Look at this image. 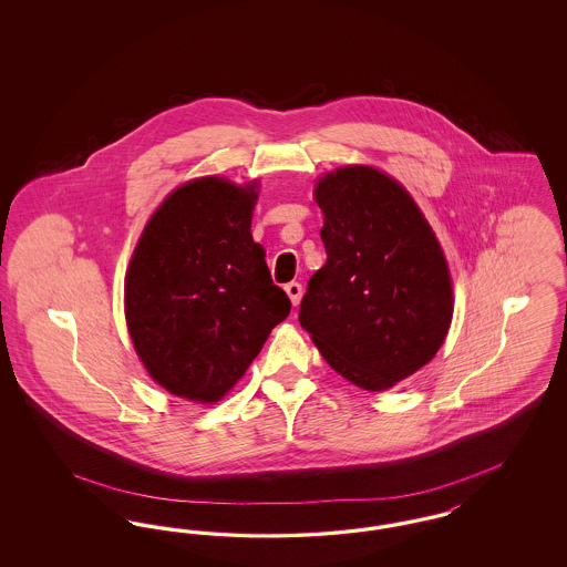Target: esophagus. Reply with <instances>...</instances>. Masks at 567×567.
<instances>
[{"label": "esophagus", "instance_id": "34e87169", "mask_svg": "<svg viewBox=\"0 0 567 567\" xmlns=\"http://www.w3.org/2000/svg\"><path fill=\"white\" fill-rule=\"evenodd\" d=\"M285 291H287V296L291 299V303L297 306L299 299H301V285L299 282H289V285H285Z\"/></svg>", "mask_w": 567, "mask_h": 567}]
</instances>
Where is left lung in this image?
I'll return each mask as SVG.
<instances>
[{"mask_svg": "<svg viewBox=\"0 0 567 567\" xmlns=\"http://www.w3.org/2000/svg\"><path fill=\"white\" fill-rule=\"evenodd\" d=\"M327 261L308 280L299 323L324 361L365 391L421 370L453 319L451 274L408 190L368 165L317 185Z\"/></svg>", "mask_w": 567, "mask_h": 567, "instance_id": "1", "label": "left lung"}]
</instances>
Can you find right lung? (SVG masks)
<instances>
[{
  "mask_svg": "<svg viewBox=\"0 0 567 567\" xmlns=\"http://www.w3.org/2000/svg\"><path fill=\"white\" fill-rule=\"evenodd\" d=\"M255 199L252 187L197 178L163 202L135 246L130 336L148 374L178 398L220 400L291 312L250 236Z\"/></svg>",
  "mask_w": 567,
  "mask_h": 567,
  "instance_id": "add662e5",
  "label": "right lung"
}]
</instances>
